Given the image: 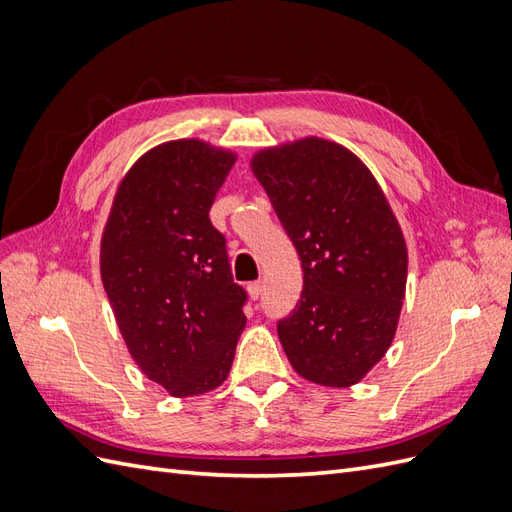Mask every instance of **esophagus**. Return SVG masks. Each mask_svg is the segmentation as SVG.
Listing matches in <instances>:
<instances>
[{"label": "esophagus", "mask_w": 512, "mask_h": 512, "mask_svg": "<svg viewBox=\"0 0 512 512\" xmlns=\"http://www.w3.org/2000/svg\"><path fill=\"white\" fill-rule=\"evenodd\" d=\"M262 290H265V282H252L250 286H247V294L256 301L262 297Z\"/></svg>", "instance_id": "34e87169"}]
</instances>
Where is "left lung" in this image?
<instances>
[{"label":"left lung","instance_id":"left-lung-1","mask_svg":"<svg viewBox=\"0 0 512 512\" xmlns=\"http://www.w3.org/2000/svg\"><path fill=\"white\" fill-rule=\"evenodd\" d=\"M252 173L297 247L303 290L277 322L299 376L346 389L389 350L408 280V247L369 168L333 141L267 147Z\"/></svg>","mask_w":512,"mask_h":512}]
</instances>
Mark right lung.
I'll use <instances>...</instances> for the list:
<instances>
[{"label": "right lung", "mask_w": 512, "mask_h": 512, "mask_svg": "<svg viewBox=\"0 0 512 512\" xmlns=\"http://www.w3.org/2000/svg\"><path fill=\"white\" fill-rule=\"evenodd\" d=\"M237 153L198 138L149 149L121 179L100 241V275L123 342L173 397L228 378L245 329L226 239L209 220Z\"/></svg>", "instance_id": "obj_1"}]
</instances>
